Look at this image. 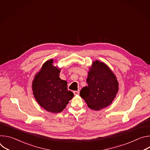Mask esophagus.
Returning <instances> with one entry per match:
<instances>
[{
  "label": "esophagus",
  "mask_w": 150,
  "mask_h": 150,
  "mask_svg": "<svg viewBox=\"0 0 150 150\" xmlns=\"http://www.w3.org/2000/svg\"><path fill=\"white\" fill-rule=\"evenodd\" d=\"M73 93H74V95H78L79 94V90L78 91H74Z\"/></svg>",
  "instance_id": "obj_1"
}]
</instances>
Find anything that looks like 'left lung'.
<instances>
[{
    "label": "left lung",
    "mask_w": 150,
    "mask_h": 150,
    "mask_svg": "<svg viewBox=\"0 0 150 150\" xmlns=\"http://www.w3.org/2000/svg\"><path fill=\"white\" fill-rule=\"evenodd\" d=\"M87 78L88 87H83L81 97L91 109L99 110L109 105L118 91V82L110 68L96 60Z\"/></svg>",
    "instance_id": "1"
}]
</instances>
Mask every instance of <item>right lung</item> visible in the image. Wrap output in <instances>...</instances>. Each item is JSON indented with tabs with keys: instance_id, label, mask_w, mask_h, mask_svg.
I'll return each mask as SVG.
<instances>
[{
	"instance_id": "right-lung-1",
	"label": "right lung",
	"mask_w": 150,
	"mask_h": 150,
	"mask_svg": "<svg viewBox=\"0 0 150 150\" xmlns=\"http://www.w3.org/2000/svg\"><path fill=\"white\" fill-rule=\"evenodd\" d=\"M52 59L44 63L33 82V91L36 101L48 112L59 113L65 109L74 97L68 90L67 82L59 78L60 69L53 65Z\"/></svg>"
}]
</instances>
